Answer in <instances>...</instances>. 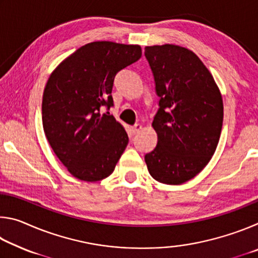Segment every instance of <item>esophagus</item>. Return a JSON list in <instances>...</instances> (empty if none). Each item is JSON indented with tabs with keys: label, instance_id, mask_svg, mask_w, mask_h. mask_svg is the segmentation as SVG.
<instances>
[{
	"label": "esophagus",
	"instance_id": "1",
	"mask_svg": "<svg viewBox=\"0 0 258 258\" xmlns=\"http://www.w3.org/2000/svg\"><path fill=\"white\" fill-rule=\"evenodd\" d=\"M142 128H143V126L141 124H137L134 126H131L130 131H131V133H132V135H135V134H138Z\"/></svg>",
	"mask_w": 258,
	"mask_h": 258
}]
</instances>
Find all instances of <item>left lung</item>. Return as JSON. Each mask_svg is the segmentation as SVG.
<instances>
[{
    "instance_id": "left-lung-1",
    "label": "left lung",
    "mask_w": 258,
    "mask_h": 258,
    "mask_svg": "<svg viewBox=\"0 0 258 258\" xmlns=\"http://www.w3.org/2000/svg\"><path fill=\"white\" fill-rule=\"evenodd\" d=\"M160 98L152 127L158 142L145 157L150 175L182 184L206 167L220 141L223 100L198 55L180 45L145 47Z\"/></svg>"
}]
</instances>
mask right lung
<instances>
[{
	"label": "right lung",
	"mask_w": 258,
	"mask_h": 258,
	"mask_svg": "<svg viewBox=\"0 0 258 258\" xmlns=\"http://www.w3.org/2000/svg\"><path fill=\"white\" fill-rule=\"evenodd\" d=\"M142 55L138 44L110 41L81 46L55 67L46 82L42 123L55 156L73 176L97 182L113 172L128 143L110 112L116 74Z\"/></svg>",
	"instance_id": "obj_1"
}]
</instances>
